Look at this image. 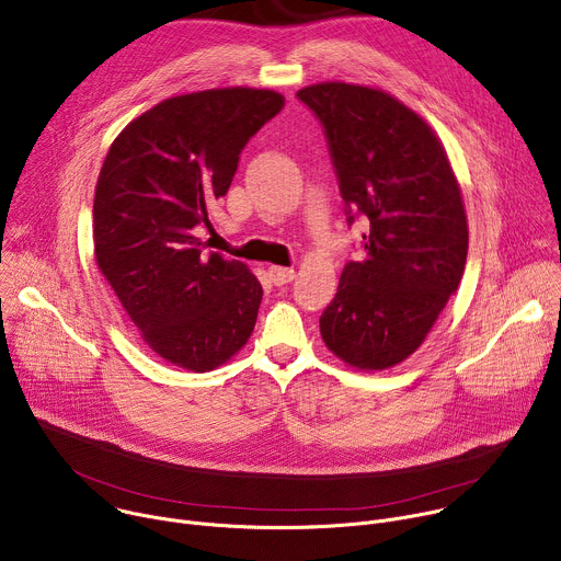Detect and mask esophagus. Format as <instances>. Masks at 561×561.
Instances as JSON below:
<instances>
[{"mask_svg":"<svg viewBox=\"0 0 561 561\" xmlns=\"http://www.w3.org/2000/svg\"><path fill=\"white\" fill-rule=\"evenodd\" d=\"M268 277L273 279L275 286H284V284H290L295 279V271L293 268H284V266H271L268 268Z\"/></svg>","mask_w":561,"mask_h":561,"instance_id":"obj_1","label":"esophagus"}]
</instances>
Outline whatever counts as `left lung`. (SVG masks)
<instances>
[{
	"label": "left lung",
	"mask_w": 561,
	"mask_h": 561,
	"mask_svg": "<svg viewBox=\"0 0 561 561\" xmlns=\"http://www.w3.org/2000/svg\"><path fill=\"white\" fill-rule=\"evenodd\" d=\"M297 100L324 128L348 226L368 219L319 331L346 364L383 370L420 348L461 282L459 184L431 126L388 93L327 82Z\"/></svg>",
	"instance_id": "1"
}]
</instances>
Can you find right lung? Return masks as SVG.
<instances>
[{
  "label": "right lung",
  "mask_w": 561,
  "mask_h": 561,
  "mask_svg": "<svg viewBox=\"0 0 561 561\" xmlns=\"http://www.w3.org/2000/svg\"><path fill=\"white\" fill-rule=\"evenodd\" d=\"M284 108L255 89L164 100L113 141L95 188L98 266L144 342L167 362L204 373L242 348L262 284L237 260L204 251L197 228L228 193L239 154Z\"/></svg>",
  "instance_id": "add662e5"
}]
</instances>
